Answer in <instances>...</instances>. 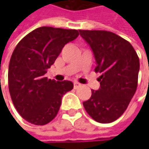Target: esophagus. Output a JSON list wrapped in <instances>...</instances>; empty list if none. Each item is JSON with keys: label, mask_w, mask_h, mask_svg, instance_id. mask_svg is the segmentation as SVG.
I'll list each match as a JSON object with an SVG mask.
<instances>
[{"label": "esophagus", "mask_w": 149, "mask_h": 149, "mask_svg": "<svg viewBox=\"0 0 149 149\" xmlns=\"http://www.w3.org/2000/svg\"><path fill=\"white\" fill-rule=\"evenodd\" d=\"M81 86V84H79L78 82H74V89H78V88H79Z\"/></svg>", "instance_id": "esophagus-1"}]
</instances>
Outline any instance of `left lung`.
Returning a JSON list of instances; mask_svg holds the SVG:
<instances>
[{"label": "left lung", "instance_id": "left-lung-1", "mask_svg": "<svg viewBox=\"0 0 149 149\" xmlns=\"http://www.w3.org/2000/svg\"><path fill=\"white\" fill-rule=\"evenodd\" d=\"M79 34L95 55V71L100 73V87L83 105L89 116L101 123L115 121L128 108L138 86L139 59L132 45L106 31H82Z\"/></svg>", "mask_w": 149, "mask_h": 149}]
</instances>
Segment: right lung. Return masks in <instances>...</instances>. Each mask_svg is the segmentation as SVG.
Returning a JSON list of instances; mask_svg holds the SVG:
<instances>
[{"label":"right lung","mask_w":149,"mask_h":149,"mask_svg":"<svg viewBox=\"0 0 149 149\" xmlns=\"http://www.w3.org/2000/svg\"><path fill=\"white\" fill-rule=\"evenodd\" d=\"M77 30L42 26L15 46L8 70L10 95L16 110L29 123L45 125L57 115L61 100L74 88L71 81L48 79L45 74Z\"/></svg>","instance_id":"obj_1"}]
</instances>
